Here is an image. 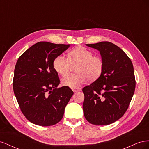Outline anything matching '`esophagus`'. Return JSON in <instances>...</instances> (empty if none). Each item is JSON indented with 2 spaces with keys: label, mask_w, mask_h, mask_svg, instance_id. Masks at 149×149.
Returning a JSON list of instances; mask_svg holds the SVG:
<instances>
[{
  "label": "esophagus",
  "mask_w": 149,
  "mask_h": 149,
  "mask_svg": "<svg viewBox=\"0 0 149 149\" xmlns=\"http://www.w3.org/2000/svg\"><path fill=\"white\" fill-rule=\"evenodd\" d=\"M80 90H81L80 88H76V89H73V91L74 93H76V92H78V91H80Z\"/></svg>",
  "instance_id": "1"
}]
</instances>
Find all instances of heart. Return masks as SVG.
<instances>
[{
  "label": "heart",
  "mask_w": 149,
  "mask_h": 149,
  "mask_svg": "<svg viewBox=\"0 0 149 149\" xmlns=\"http://www.w3.org/2000/svg\"><path fill=\"white\" fill-rule=\"evenodd\" d=\"M93 53L87 48L79 47L73 49L69 58L64 55L57 56L53 62V66L56 73L62 76L69 73L71 64H77V73L68 75L62 79V84L71 88H77L86 82L88 78L95 81L101 76L104 63L102 58L93 56Z\"/></svg>",
  "instance_id": "1"
}]
</instances>
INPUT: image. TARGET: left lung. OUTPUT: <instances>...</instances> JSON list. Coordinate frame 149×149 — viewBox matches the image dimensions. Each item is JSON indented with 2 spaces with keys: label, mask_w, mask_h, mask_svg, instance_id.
Here are the masks:
<instances>
[{
  "label": "left lung",
  "mask_w": 149,
  "mask_h": 149,
  "mask_svg": "<svg viewBox=\"0 0 149 149\" xmlns=\"http://www.w3.org/2000/svg\"><path fill=\"white\" fill-rule=\"evenodd\" d=\"M86 45L96 49L104 63L101 76L83 89V113L89 123L108 125L127 111L136 88L132 63L119 47L109 42Z\"/></svg>",
  "instance_id": "obj_1"
}]
</instances>
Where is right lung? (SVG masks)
I'll return each mask as SVG.
<instances>
[{"mask_svg":"<svg viewBox=\"0 0 149 149\" xmlns=\"http://www.w3.org/2000/svg\"><path fill=\"white\" fill-rule=\"evenodd\" d=\"M70 47V45L38 42L17 61L13 92L22 113L31 123L49 126L63 118L73 91L67 86L57 88L60 79L53 62Z\"/></svg>","mask_w":149,"mask_h":149,"instance_id":"obj_1","label":"right lung"}]
</instances>
